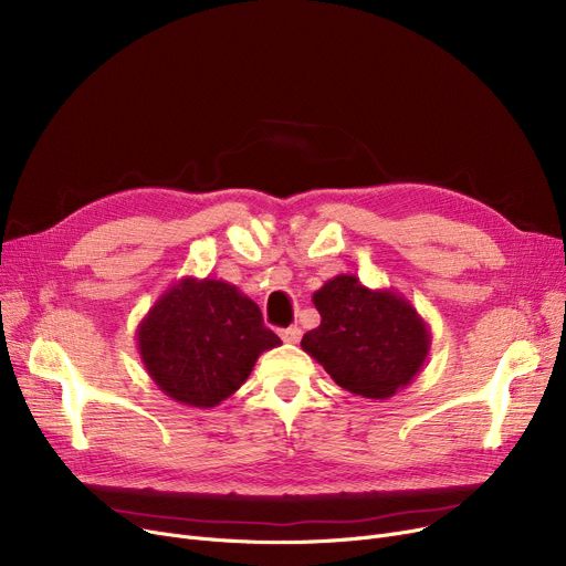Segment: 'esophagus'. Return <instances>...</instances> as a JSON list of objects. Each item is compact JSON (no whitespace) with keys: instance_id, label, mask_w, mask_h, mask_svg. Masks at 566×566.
<instances>
[{"instance_id":"34e87169","label":"esophagus","mask_w":566,"mask_h":566,"mask_svg":"<svg viewBox=\"0 0 566 566\" xmlns=\"http://www.w3.org/2000/svg\"><path fill=\"white\" fill-rule=\"evenodd\" d=\"M280 337L286 342V344H298V339H301V328H286V331H282L280 333Z\"/></svg>"}]
</instances>
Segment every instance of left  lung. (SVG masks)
Returning a JSON list of instances; mask_svg holds the SVG:
<instances>
[{
  "label": "left lung",
  "instance_id": "8db88e82",
  "mask_svg": "<svg viewBox=\"0 0 566 566\" xmlns=\"http://www.w3.org/2000/svg\"><path fill=\"white\" fill-rule=\"evenodd\" d=\"M312 303L321 325L305 333L301 346L339 388L367 399H390L422 371L431 333L401 293L337 275L312 295Z\"/></svg>",
  "mask_w": 566,
  "mask_h": 566
}]
</instances>
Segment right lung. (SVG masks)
I'll return each mask as SVG.
<instances>
[{
  "label": "right lung",
  "instance_id": "add662e5",
  "mask_svg": "<svg viewBox=\"0 0 566 566\" xmlns=\"http://www.w3.org/2000/svg\"><path fill=\"white\" fill-rule=\"evenodd\" d=\"M144 369L174 401L213 408L252 374L263 350L282 339L238 286L211 277L174 282L137 325Z\"/></svg>",
  "mask_w": 566,
  "mask_h": 566
}]
</instances>
